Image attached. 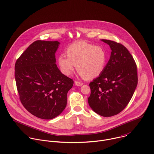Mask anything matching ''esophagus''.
<instances>
[{
    "label": "esophagus",
    "instance_id": "esophagus-1",
    "mask_svg": "<svg viewBox=\"0 0 154 154\" xmlns=\"http://www.w3.org/2000/svg\"><path fill=\"white\" fill-rule=\"evenodd\" d=\"M74 83H75V85L76 86H82V85H83V83L79 82H77V81H75Z\"/></svg>",
    "mask_w": 154,
    "mask_h": 154
}]
</instances>
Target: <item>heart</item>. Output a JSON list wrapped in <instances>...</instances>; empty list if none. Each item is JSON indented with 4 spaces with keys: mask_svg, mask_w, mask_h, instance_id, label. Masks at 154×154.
I'll list each match as a JSON object with an SVG mask.
<instances>
[{
    "mask_svg": "<svg viewBox=\"0 0 154 154\" xmlns=\"http://www.w3.org/2000/svg\"><path fill=\"white\" fill-rule=\"evenodd\" d=\"M66 51L67 56L61 54L57 59L60 71L65 75H71L75 65L80 75L86 79L98 76L104 70L107 55L100 46L80 41L70 45Z\"/></svg>",
    "mask_w": 154,
    "mask_h": 154,
    "instance_id": "obj_1",
    "label": "heart"
}]
</instances>
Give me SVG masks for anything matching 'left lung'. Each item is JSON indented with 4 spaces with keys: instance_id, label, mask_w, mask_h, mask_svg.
Here are the masks:
<instances>
[{
    "instance_id": "obj_1",
    "label": "left lung",
    "mask_w": 154,
    "mask_h": 154,
    "mask_svg": "<svg viewBox=\"0 0 154 154\" xmlns=\"http://www.w3.org/2000/svg\"><path fill=\"white\" fill-rule=\"evenodd\" d=\"M111 49L104 70L89 83L88 99L91 108L103 117L122 111L129 103L138 83L137 65L127 48L109 40L101 39Z\"/></svg>"
}]
</instances>
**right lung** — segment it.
<instances>
[{
	"mask_svg": "<svg viewBox=\"0 0 154 154\" xmlns=\"http://www.w3.org/2000/svg\"><path fill=\"white\" fill-rule=\"evenodd\" d=\"M58 41L37 40L17 60L15 79L20 100L33 116L45 120L59 116L74 84L56 64Z\"/></svg>",
	"mask_w": 154,
	"mask_h": 154,
	"instance_id": "right-lung-1",
	"label": "right lung"
}]
</instances>
